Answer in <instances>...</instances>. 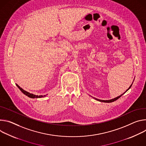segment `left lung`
<instances>
[{"label": "left lung", "instance_id": "8db88e82", "mask_svg": "<svg viewBox=\"0 0 146 146\" xmlns=\"http://www.w3.org/2000/svg\"><path fill=\"white\" fill-rule=\"evenodd\" d=\"M133 81H134V80H133ZM132 84H133V83L132 84V85L129 86V88L123 93H122V94H121L120 96H118V97H117V98H114V99H111V100H100V99H96V98H93L94 99H96V100H98V101H99V102H104V103H112V102H114V101H116L117 99H118L119 98H121V97L122 96V95H123L129 89H130L131 88V86H132Z\"/></svg>", "mask_w": 146, "mask_h": 146}]
</instances>
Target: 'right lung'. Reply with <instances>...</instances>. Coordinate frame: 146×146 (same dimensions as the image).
Returning <instances> with one entry per match:
<instances>
[{"instance_id":"right-lung-1","label":"right lung","mask_w":146,"mask_h":146,"mask_svg":"<svg viewBox=\"0 0 146 146\" xmlns=\"http://www.w3.org/2000/svg\"><path fill=\"white\" fill-rule=\"evenodd\" d=\"M16 85H17V86L19 88V89L24 94H25L26 96H27L28 97H29V98H32V99H34V98H43V97L44 96H46V95H44V96H42V95H39V96H38V95H35V94H32V93H30L25 90H24L23 89H22L20 87V86H19L17 84H16Z\"/></svg>"}]
</instances>
